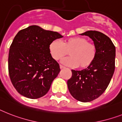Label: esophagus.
I'll return each instance as SVG.
<instances>
[{"label": "esophagus", "mask_w": 122, "mask_h": 122, "mask_svg": "<svg viewBox=\"0 0 122 122\" xmlns=\"http://www.w3.org/2000/svg\"><path fill=\"white\" fill-rule=\"evenodd\" d=\"M59 66H60V69H61V70H62V69H64V68H65V67L63 66H62V65H60Z\"/></svg>", "instance_id": "1"}]
</instances>
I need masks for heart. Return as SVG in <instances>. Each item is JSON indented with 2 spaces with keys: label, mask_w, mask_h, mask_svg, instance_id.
<instances>
[{
  "label": "heart",
  "mask_w": 122,
  "mask_h": 122,
  "mask_svg": "<svg viewBox=\"0 0 122 122\" xmlns=\"http://www.w3.org/2000/svg\"><path fill=\"white\" fill-rule=\"evenodd\" d=\"M49 48L52 58L56 61L63 59L69 52L70 56L63 59V63L71 67L78 66L80 69L88 68L97 56L95 44L81 36L67 38L63 42L56 39L51 42Z\"/></svg>",
  "instance_id": "1"
}]
</instances>
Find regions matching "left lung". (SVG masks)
Segmentation results:
<instances>
[{
	"label": "left lung",
	"mask_w": 122,
	"mask_h": 122,
	"mask_svg": "<svg viewBox=\"0 0 122 122\" xmlns=\"http://www.w3.org/2000/svg\"><path fill=\"white\" fill-rule=\"evenodd\" d=\"M81 35L93 41L97 56L88 68L71 70L72 76L67 84L73 98L81 102H90L102 95L109 85L115 68V47L107 36L99 31L88 30Z\"/></svg>",
	"instance_id": "left-lung-1"
}]
</instances>
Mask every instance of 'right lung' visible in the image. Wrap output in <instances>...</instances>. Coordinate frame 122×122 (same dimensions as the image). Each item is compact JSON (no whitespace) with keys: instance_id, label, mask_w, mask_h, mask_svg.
Returning a JSON list of instances; mask_svg holds the SVG:
<instances>
[{"instance_id":"add662e5","label":"right lung","mask_w":122,"mask_h":122,"mask_svg":"<svg viewBox=\"0 0 122 122\" xmlns=\"http://www.w3.org/2000/svg\"><path fill=\"white\" fill-rule=\"evenodd\" d=\"M63 36L57 32L30 25L17 34L8 58L12 83L19 93L30 99L43 97L60 71L52 58L49 45Z\"/></svg>"}]
</instances>
